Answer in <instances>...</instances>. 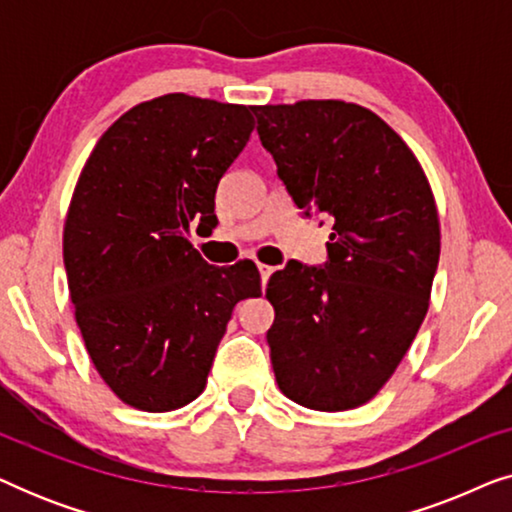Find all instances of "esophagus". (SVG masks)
I'll list each match as a JSON object with an SVG mask.
<instances>
[{
    "mask_svg": "<svg viewBox=\"0 0 512 512\" xmlns=\"http://www.w3.org/2000/svg\"><path fill=\"white\" fill-rule=\"evenodd\" d=\"M258 272H261V282L265 286V284H268L272 272H275V268H270V265H258Z\"/></svg>",
    "mask_w": 512,
    "mask_h": 512,
    "instance_id": "obj_1",
    "label": "esophagus"
}]
</instances>
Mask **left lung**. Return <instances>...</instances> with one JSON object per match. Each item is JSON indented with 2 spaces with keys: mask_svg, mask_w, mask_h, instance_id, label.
<instances>
[{
  "mask_svg": "<svg viewBox=\"0 0 512 512\" xmlns=\"http://www.w3.org/2000/svg\"><path fill=\"white\" fill-rule=\"evenodd\" d=\"M254 114L296 207L333 223L321 268L289 261L265 289L275 380L303 408H359L394 375L429 310L440 256L429 179L359 104L300 100Z\"/></svg>",
  "mask_w": 512,
  "mask_h": 512,
  "instance_id": "left-lung-1",
  "label": "left lung"
}]
</instances>
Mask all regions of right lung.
Listing matches in <instances>:
<instances>
[{
  "label": "right lung",
  "mask_w": 512,
  "mask_h": 512,
  "mask_svg": "<svg viewBox=\"0 0 512 512\" xmlns=\"http://www.w3.org/2000/svg\"><path fill=\"white\" fill-rule=\"evenodd\" d=\"M244 104L184 93L142 102L100 137L62 233L88 356L123 403L184 408L202 394L235 305L261 296L251 261L209 265L191 226L214 228L216 186L247 146Z\"/></svg>",
  "instance_id": "right-lung-1"
}]
</instances>
